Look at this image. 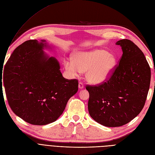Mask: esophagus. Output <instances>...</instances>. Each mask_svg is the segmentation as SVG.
Instances as JSON below:
<instances>
[{
  "mask_svg": "<svg viewBox=\"0 0 155 155\" xmlns=\"http://www.w3.org/2000/svg\"><path fill=\"white\" fill-rule=\"evenodd\" d=\"M78 87L79 89H83L84 88V86H83V84L82 83H79V85H78Z\"/></svg>",
  "mask_w": 155,
  "mask_h": 155,
  "instance_id": "obj_1",
  "label": "esophagus"
}]
</instances>
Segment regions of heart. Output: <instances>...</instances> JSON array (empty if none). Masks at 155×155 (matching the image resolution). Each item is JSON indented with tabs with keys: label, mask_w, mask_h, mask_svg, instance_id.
<instances>
[{
	"label": "heart",
	"mask_w": 155,
	"mask_h": 155,
	"mask_svg": "<svg viewBox=\"0 0 155 155\" xmlns=\"http://www.w3.org/2000/svg\"><path fill=\"white\" fill-rule=\"evenodd\" d=\"M72 59L64 61V66L71 76L86 72V79L92 84H101L113 74L117 59L115 55L103 49L78 52Z\"/></svg>",
	"instance_id": "b5f03b06"
}]
</instances>
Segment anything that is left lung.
I'll use <instances>...</instances> for the list:
<instances>
[{"instance_id":"1","label":"left lung","mask_w":155,"mask_h":155,"mask_svg":"<svg viewBox=\"0 0 155 155\" xmlns=\"http://www.w3.org/2000/svg\"><path fill=\"white\" fill-rule=\"evenodd\" d=\"M123 55L112 76L97 86H87L88 111L97 123L107 127L126 124L143 110L151 80V70L141 49L128 39L118 41Z\"/></svg>"}]
</instances>
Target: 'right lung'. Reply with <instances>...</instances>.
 <instances>
[{
	"label": "right lung",
	"instance_id": "obj_1",
	"mask_svg": "<svg viewBox=\"0 0 155 155\" xmlns=\"http://www.w3.org/2000/svg\"><path fill=\"white\" fill-rule=\"evenodd\" d=\"M44 49H52L45 40L24 42L14 51L4 70L9 106L17 116L34 125L56 121L78 90V80L64 78L59 61Z\"/></svg>",
	"mask_w": 155,
	"mask_h": 155
}]
</instances>
